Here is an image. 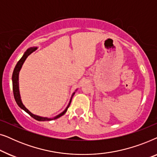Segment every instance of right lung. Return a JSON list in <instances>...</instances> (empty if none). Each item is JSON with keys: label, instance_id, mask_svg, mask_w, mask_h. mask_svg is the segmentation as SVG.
Instances as JSON below:
<instances>
[{"label": "right lung", "instance_id": "1", "mask_svg": "<svg viewBox=\"0 0 157 157\" xmlns=\"http://www.w3.org/2000/svg\"><path fill=\"white\" fill-rule=\"evenodd\" d=\"M36 49H37V47H31V48H29L28 50L25 51L24 54L22 56V58L19 60L18 61V63H17L16 67H15L14 70H13V76H12V81H13V95H14V98L15 100H16V101L17 103V104L18 105V106L20 107L21 109H22L23 110H24L25 112L29 113V114L31 116V117H33V119H35L36 120H37V121H51V120L53 119H56L58 118L61 117V116H63V114H65L66 111L68 110V108L69 107L70 104H71V99H72V97L74 95L75 92L74 94H72V96L71 98V100H70V102L68 105L66 107V109L64 110L63 112L60 113V114L57 115L56 117H53V118H47V117H39V116H37V115H35L33 114V113H32L31 111H29L28 109L25 108L24 105L22 103V101L21 99V95H20V92H19V86H18V76H19V71H20L21 67H22L23 63H24V61H25V59H27V57L29 56L30 54H31L33 52V51H35Z\"/></svg>", "mask_w": 157, "mask_h": 157}]
</instances>
